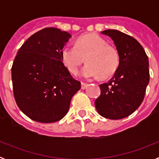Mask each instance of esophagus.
I'll return each mask as SVG.
<instances>
[{"instance_id": "esophagus-1", "label": "esophagus", "mask_w": 159, "mask_h": 159, "mask_svg": "<svg viewBox=\"0 0 159 159\" xmlns=\"http://www.w3.org/2000/svg\"><path fill=\"white\" fill-rule=\"evenodd\" d=\"M88 84H86V83H84V82L81 83V89L83 90L86 89V88H88Z\"/></svg>"}]
</instances>
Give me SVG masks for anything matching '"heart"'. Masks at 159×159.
<instances>
[{"label":"heart","mask_w":159,"mask_h":159,"mask_svg":"<svg viewBox=\"0 0 159 159\" xmlns=\"http://www.w3.org/2000/svg\"><path fill=\"white\" fill-rule=\"evenodd\" d=\"M61 59L71 74H76L84 63H88L80 71L84 79L100 76L107 79L116 73L119 65L117 49L109 45L105 39L94 33L78 38L75 46L67 45L61 51Z\"/></svg>","instance_id":"heart-1"}]
</instances>
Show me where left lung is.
<instances>
[{
    "instance_id": "8db88e82",
    "label": "left lung",
    "mask_w": 159,
    "mask_h": 159,
    "mask_svg": "<svg viewBox=\"0 0 159 159\" xmlns=\"http://www.w3.org/2000/svg\"><path fill=\"white\" fill-rule=\"evenodd\" d=\"M101 33L115 43L119 65L110 80L99 85L101 94L95 101V108L102 117L121 119L131 115L143 101L150 80L148 57L132 36L113 29Z\"/></svg>"
}]
</instances>
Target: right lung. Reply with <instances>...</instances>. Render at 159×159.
<instances>
[{
  "label": "right lung",
  "instance_id": "right-lung-1",
  "mask_svg": "<svg viewBox=\"0 0 159 159\" xmlns=\"http://www.w3.org/2000/svg\"><path fill=\"white\" fill-rule=\"evenodd\" d=\"M71 35L46 28L30 36L19 49L12 67L13 95L18 107L39 123H55L69 110L81 88L63 64L61 51Z\"/></svg>",
  "mask_w": 159,
  "mask_h": 159
}]
</instances>
